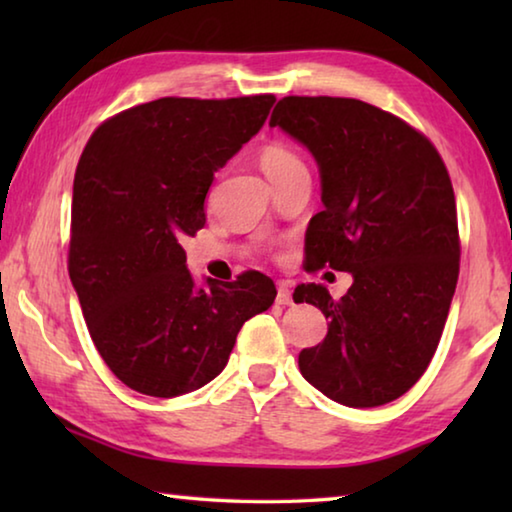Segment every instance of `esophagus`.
Masks as SVG:
<instances>
[{
    "label": "esophagus",
    "mask_w": 512,
    "mask_h": 512,
    "mask_svg": "<svg viewBox=\"0 0 512 512\" xmlns=\"http://www.w3.org/2000/svg\"><path fill=\"white\" fill-rule=\"evenodd\" d=\"M277 305H284V307H287V305H293V293H291V287H289V284H280V287H277Z\"/></svg>",
    "instance_id": "1"
}]
</instances>
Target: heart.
Listing matches in <instances>:
<instances>
[{
	"label": "heart",
	"instance_id": "1",
	"mask_svg": "<svg viewBox=\"0 0 512 512\" xmlns=\"http://www.w3.org/2000/svg\"><path fill=\"white\" fill-rule=\"evenodd\" d=\"M259 164H262V171L271 183L282 176H289L293 171L307 169L300 155L282 142H268L266 146H262V151H259Z\"/></svg>",
	"mask_w": 512,
	"mask_h": 512
}]
</instances>
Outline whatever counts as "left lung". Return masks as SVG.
Segmentation results:
<instances>
[{
    "mask_svg": "<svg viewBox=\"0 0 512 512\" xmlns=\"http://www.w3.org/2000/svg\"><path fill=\"white\" fill-rule=\"evenodd\" d=\"M268 126L307 146L320 171L307 268L352 273L341 300L323 284L293 293L329 320L323 343L300 352L302 377L352 409L393 402L427 370L456 291L461 244L445 162L406 121L359 99L284 97Z\"/></svg>",
    "mask_w": 512,
    "mask_h": 512,
    "instance_id": "8db88e82",
    "label": "left lung"
}]
</instances>
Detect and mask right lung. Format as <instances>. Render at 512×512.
<instances>
[{
	"label": "right lung",
	"instance_id": "right-lung-1",
	"mask_svg": "<svg viewBox=\"0 0 512 512\" xmlns=\"http://www.w3.org/2000/svg\"><path fill=\"white\" fill-rule=\"evenodd\" d=\"M273 94L158 101L92 133L74 176L69 277L101 359L128 388L178 397L228 363L241 325L273 305L271 277L196 287L185 237L219 171L259 133Z\"/></svg>",
	"mask_w": 512,
	"mask_h": 512
}]
</instances>
